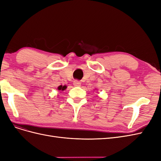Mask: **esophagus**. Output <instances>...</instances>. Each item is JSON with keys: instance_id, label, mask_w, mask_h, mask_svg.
Returning a JSON list of instances; mask_svg holds the SVG:
<instances>
[{"instance_id": "obj_1", "label": "esophagus", "mask_w": 161, "mask_h": 161, "mask_svg": "<svg viewBox=\"0 0 161 161\" xmlns=\"http://www.w3.org/2000/svg\"><path fill=\"white\" fill-rule=\"evenodd\" d=\"M73 85H74L75 86H80L81 83H80V82L79 80H75L74 82H73Z\"/></svg>"}]
</instances>
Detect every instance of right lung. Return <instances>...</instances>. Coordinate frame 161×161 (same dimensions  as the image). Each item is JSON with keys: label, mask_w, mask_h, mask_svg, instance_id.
<instances>
[{"label": "right lung", "mask_w": 161, "mask_h": 161, "mask_svg": "<svg viewBox=\"0 0 161 161\" xmlns=\"http://www.w3.org/2000/svg\"><path fill=\"white\" fill-rule=\"evenodd\" d=\"M66 87H67V86H65V85H64V86L60 85L58 87V89H58V91H64V90L66 89Z\"/></svg>", "instance_id": "right-lung-1"}]
</instances>
